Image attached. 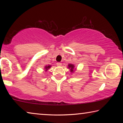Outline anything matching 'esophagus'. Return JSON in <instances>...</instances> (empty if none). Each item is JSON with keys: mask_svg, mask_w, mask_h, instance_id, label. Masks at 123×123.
<instances>
[{"mask_svg": "<svg viewBox=\"0 0 123 123\" xmlns=\"http://www.w3.org/2000/svg\"><path fill=\"white\" fill-rule=\"evenodd\" d=\"M56 64L57 66H62V63H60V62H57Z\"/></svg>", "mask_w": 123, "mask_h": 123, "instance_id": "34e87169", "label": "esophagus"}]
</instances>
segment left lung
I'll list each match as a JSON object with an SVG mask.
<instances>
[{"label": "left lung", "mask_w": 123, "mask_h": 123, "mask_svg": "<svg viewBox=\"0 0 123 123\" xmlns=\"http://www.w3.org/2000/svg\"><path fill=\"white\" fill-rule=\"evenodd\" d=\"M75 66L73 64H69L68 65V68L70 69V71L71 73H73L75 70Z\"/></svg>", "instance_id": "obj_1"}]
</instances>
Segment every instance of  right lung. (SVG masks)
Here are the masks:
<instances>
[{
	"label": "right lung",
	"mask_w": 123,
	"mask_h": 123,
	"mask_svg": "<svg viewBox=\"0 0 123 123\" xmlns=\"http://www.w3.org/2000/svg\"><path fill=\"white\" fill-rule=\"evenodd\" d=\"M51 66L50 65H48V66H45V67H44V69H45V71H47V70H48V69H49L51 67Z\"/></svg>",
	"instance_id": "right-lung-1"
}]
</instances>
